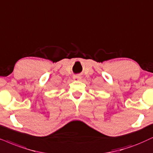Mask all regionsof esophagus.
<instances>
[{
    "mask_svg": "<svg viewBox=\"0 0 153 153\" xmlns=\"http://www.w3.org/2000/svg\"><path fill=\"white\" fill-rule=\"evenodd\" d=\"M73 79H74V80H80L81 79V76L78 75H74V76H73Z\"/></svg>",
    "mask_w": 153,
    "mask_h": 153,
    "instance_id": "obj_1",
    "label": "esophagus"
}]
</instances>
